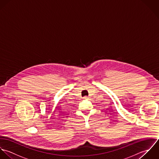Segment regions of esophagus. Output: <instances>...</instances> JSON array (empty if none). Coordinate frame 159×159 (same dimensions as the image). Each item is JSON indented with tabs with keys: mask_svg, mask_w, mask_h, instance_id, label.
Listing matches in <instances>:
<instances>
[{
	"mask_svg": "<svg viewBox=\"0 0 159 159\" xmlns=\"http://www.w3.org/2000/svg\"><path fill=\"white\" fill-rule=\"evenodd\" d=\"M83 98H84V99H89V97H88V96H84Z\"/></svg>",
	"mask_w": 159,
	"mask_h": 159,
	"instance_id": "1",
	"label": "esophagus"
}]
</instances>
